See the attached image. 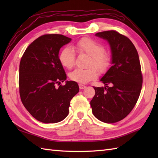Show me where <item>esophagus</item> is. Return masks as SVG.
Here are the masks:
<instances>
[{
	"label": "esophagus",
	"mask_w": 158,
	"mask_h": 158,
	"mask_svg": "<svg viewBox=\"0 0 158 158\" xmlns=\"http://www.w3.org/2000/svg\"><path fill=\"white\" fill-rule=\"evenodd\" d=\"M79 89H85V88H86L85 85H82V84H79Z\"/></svg>",
	"instance_id": "34e87169"
}]
</instances>
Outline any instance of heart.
Returning a JSON list of instances; mask_svg holds the SVG:
<instances>
[{
  "label": "heart",
  "mask_w": 158,
  "mask_h": 158,
  "mask_svg": "<svg viewBox=\"0 0 158 158\" xmlns=\"http://www.w3.org/2000/svg\"><path fill=\"white\" fill-rule=\"evenodd\" d=\"M75 48L79 53H85L90 56L88 66H94L100 71L104 72L108 69L110 58L105 48L96 41L89 38H83L77 42ZM58 60L61 65L67 69H71L75 64V53L70 47H66L60 51ZM94 67L86 69H76L69 73V78L79 83H87L95 79L98 75Z\"/></svg>",
  "instance_id": "1"
}]
</instances>
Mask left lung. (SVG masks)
<instances>
[{
    "instance_id": "8db88e82",
    "label": "left lung",
    "mask_w": 158,
    "mask_h": 158,
    "mask_svg": "<svg viewBox=\"0 0 158 158\" xmlns=\"http://www.w3.org/2000/svg\"><path fill=\"white\" fill-rule=\"evenodd\" d=\"M96 36L109 43L112 66L100 79L105 87H94L90 105L97 119L115 123L128 115L139 98L143 83L139 57L132 41L119 32L104 31Z\"/></svg>"
}]
</instances>
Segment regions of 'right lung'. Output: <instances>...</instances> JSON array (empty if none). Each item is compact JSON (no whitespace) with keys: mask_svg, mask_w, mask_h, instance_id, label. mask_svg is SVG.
<instances>
[{"mask_svg":"<svg viewBox=\"0 0 158 158\" xmlns=\"http://www.w3.org/2000/svg\"><path fill=\"white\" fill-rule=\"evenodd\" d=\"M71 41L62 35H45L35 40L22 57L19 64V94L31 115L43 123H57L67 117L70 100L79 92V85L66 81L60 63V48Z\"/></svg>","mask_w":158,"mask_h":158,"instance_id":"add662e5","label":"right lung"}]
</instances>
